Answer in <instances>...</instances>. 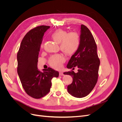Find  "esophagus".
I'll list each match as a JSON object with an SVG mask.
<instances>
[{
	"mask_svg": "<svg viewBox=\"0 0 122 122\" xmlns=\"http://www.w3.org/2000/svg\"><path fill=\"white\" fill-rule=\"evenodd\" d=\"M60 76H63V75H64V74L62 72H60Z\"/></svg>",
	"mask_w": 122,
	"mask_h": 122,
	"instance_id": "esophagus-1",
	"label": "esophagus"
}]
</instances>
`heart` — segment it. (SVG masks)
Listing matches in <instances>:
<instances>
[{
  "label": "heart",
  "instance_id": "b5f03b06",
  "mask_svg": "<svg viewBox=\"0 0 122 122\" xmlns=\"http://www.w3.org/2000/svg\"><path fill=\"white\" fill-rule=\"evenodd\" d=\"M51 38L57 43H60L61 50L67 55H72L76 52L80 45V37L76 32L68 33L62 29L53 32ZM65 61L64 56L61 54H57L51 56L49 62L51 66L54 68H59Z\"/></svg>",
  "mask_w": 122,
  "mask_h": 122
}]
</instances>
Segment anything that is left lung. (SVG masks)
<instances>
[{
  "mask_svg": "<svg viewBox=\"0 0 122 122\" xmlns=\"http://www.w3.org/2000/svg\"><path fill=\"white\" fill-rule=\"evenodd\" d=\"M100 60L97 52V45L88 28L81 25L80 45L78 50L71 56L67 67L78 68V72L73 71L65 72L71 75L72 83L67 87L68 93L76 98L86 96L93 90L98 78Z\"/></svg>",
  "mask_w": 122,
  "mask_h": 122,
  "instance_id": "left-lung-1",
  "label": "left lung"
}]
</instances>
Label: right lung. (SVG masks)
Instances as JSON below:
<instances>
[{"instance_id":"1","label":"right lung","mask_w":122,"mask_h":122,"mask_svg":"<svg viewBox=\"0 0 122 122\" xmlns=\"http://www.w3.org/2000/svg\"><path fill=\"white\" fill-rule=\"evenodd\" d=\"M50 28L41 25L33 28L24 36L17 53V72L26 93L40 99L49 93L51 80L58 77V72L48 68L41 72L38 69V56L44 33Z\"/></svg>"}]
</instances>
